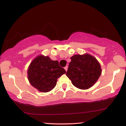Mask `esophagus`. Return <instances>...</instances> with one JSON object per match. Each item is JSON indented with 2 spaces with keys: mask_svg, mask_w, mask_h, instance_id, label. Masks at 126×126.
Masks as SVG:
<instances>
[{
  "mask_svg": "<svg viewBox=\"0 0 126 126\" xmlns=\"http://www.w3.org/2000/svg\"><path fill=\"white\" fill-rule=\"evenodd\" d=\"M67 69H68V66H65V67H64V69H65V70H66V72H67Z\"/></svg>",
  "mask_w": 126,
  "mask_h": 126,
  "instance_id": "obj_1",
  "label": "esophagus"
}]
</instances>
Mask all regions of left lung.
Segmentation results:
<instances>
[{
  "label": "left lung",
  "instance_id": "1",
  "mask_svg": "<svg viewBox=\"0 0 126 126\" xmlns=\"http://www.w3.org/2000/svg\"><path fill=\"white\" fill-rule=\"evenodd\" d=\"M66 76L76 88L86 89L93 86L101 74V66L91 55L77 54L71 57Z\"/></svg>",
  "mask_w": 126,
  "mask_h": 126
}]
</instances>
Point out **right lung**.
Masks as SVG:
<instances>
[{
    "label": "right lung",
    "mask_w": 126,
    "mask_h": 126,
    "mask_svg": "<svg viewBox=\"0 0 126 126\" xmlns=\"http://www.w3.org/2000/svg\"><path fill=\"white\" fill-rule=\"evenodd\" d=\"M66 72L57 60H52L48 56H39L29 66L28 78L34 88L40 92H47L55 87L57 79Z\"/></svg>",
    "instance_id": "right-lung-1"
}]
</instances>
